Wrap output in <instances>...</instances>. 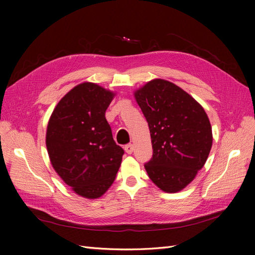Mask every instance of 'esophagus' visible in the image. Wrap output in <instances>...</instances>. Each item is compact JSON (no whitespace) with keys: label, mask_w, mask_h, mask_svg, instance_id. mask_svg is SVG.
<instances>
[{"label":"esophagus","mask_w":255,"mask_h":255,"mask_svg":"<svg viewBox=\"0 0 255 255\" xmlns=\"http://www.w3.org/2000/svg\"><path fill=\"white\" fill-rule=\"evenodd\" d=\"M125 150H126V152H127L128 154H132L133 151H134V145H133L132 143H128V144H126V146H125Z\"/></svg>","instance_id":"1"}]
</instances>
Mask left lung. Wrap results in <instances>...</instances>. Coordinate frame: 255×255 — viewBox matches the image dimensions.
<instances>
[{"instance_id": "8db88e82", "label": "left lung", "mask_w": 255, "mask_h": 255, "mask_svg": "<svg viewBox=\"0 0 255 255\" xmlns=\"http://www.w3.org/2000/svg\"><path fill=\"white\" fill-rule=\"evenodd\" d=\"M135 98L152 141L146 173L161 190L180 191L195 179L210 154L213 135L207 115L186 91L165 80L146 83Z\"/></svg>"}]
</instances>
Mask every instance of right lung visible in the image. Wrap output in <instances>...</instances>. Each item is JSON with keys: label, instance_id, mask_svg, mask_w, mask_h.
I'll return each mask as SVG.
<instances>
[{"label": "right lung", "instance_id": "right-lung-1", "mask_svg": "<svg viewBox=\"0 0 255 255\" xmlns=\"http://www.w3.org/2000/svg\"><path fill=\"white\" fill-rule=\"evenodd\" d=\"M114 96L97 84H80L60 100L49 120L45 142L51 164L84 198H99L111 187L125 154L105 118Z\"/></svg>", "mask_w": 255, "mask_h": 255}]
</instances>
